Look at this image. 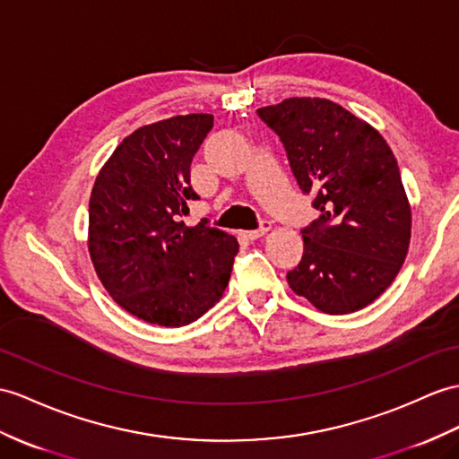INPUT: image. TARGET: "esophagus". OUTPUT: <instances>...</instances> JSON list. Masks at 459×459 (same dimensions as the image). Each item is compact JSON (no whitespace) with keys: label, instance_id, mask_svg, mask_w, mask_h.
Masks as SVG:
<instances>
[{"label":"esophagus","instance_id":"obj_1","mask_svg":"<svg viewBox=\"0 0 459 459\" xmlns=\"http://www.w3.org/2000/svg\"><path fill=\"white\" fill-rule=\"evenodd\" d=\"M271 231V221H263L259 230H253V231H245V238L247 239H259L263 236H266V233Z\"/></svg>","mask_w":459,"mask_h":459}]
</instances>
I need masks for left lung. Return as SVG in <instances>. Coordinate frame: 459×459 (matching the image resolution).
<instances>
[{
    "mask_svg": "<svg viewBox=\"0 0 459 459\" xmlns=\"http://www.w3.org/2000/svg\"><path fill=\"white\" fill-rule=\"evenodd\" d=\"M281 136L319 218L304 233L290 288L323 314L370 306L405 263L411 204L394 152L374 126L319 97H290L256 110Z\"/></svg>",
    "mask_w": 459,
    "mask_h": 459,
    "instance_id": "obj_1",
    "label": "left lung"
}]
</instances>
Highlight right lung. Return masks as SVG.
Returning a JSON list of instances; mask_svg holds the SVG:
<instances>
[{"label":"right lung","instance_id":"1","mask_svg":"<svg viewBox=\"0 0 459 459\" xmlns=\"http://www.w3.org/2000/svg\"><path fill=\"white\" fill-rule=\"evenodd\" d=\"M212 115H178L134 130L100 167L89 198V255L100 284L134 317L183 327L220 301L238 239L188 228L191 161Z\"/></svg>","mask_w":459,"mask_h":459}]
</instances>
